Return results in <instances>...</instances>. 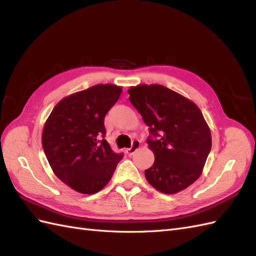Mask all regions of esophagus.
Instances as JSON below:
<instances>
[{
  "label": "esophagus",
  "mask_w": 256,
  "mask_h": 256,
  "mask_svg": "<svg viewBox=\"0 0 256 256\" xmlns=\"http://www.w3.org/2000/svg\"><path fill=\"white\" fill-rule=\"evenodd\" d=\"M140 146H141V142L140 141H138V140H134L132 143H131L130 148L127 150V152H128L129 156H131V154H134L136 150L140 148Z\"/></svg>",
  "instance_id": "esophagus-1"
}]
</instances>
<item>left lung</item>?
Masks as SVG:
<instances>
[{"label":"left lung","instance_id":"left-lung-1","mask_svg":"<svg viewBox=\"0 0 256 256\" xmlns=\"http://www.w3.org/2000/svg\"><path fill=\"white\" fill-rule=\"evenodd\" d=\"M130 102L148 126V147L154 154L145 177L154 189L174 194L202 174L212 150V134L198 106L159 84L128 90Z\"/></svg>","mask_w":256,"mask_h":256}]
</instances>
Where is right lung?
Returning <instances> with one entry per match:
<instances>
[{
  "mask_svg": "<svg viewBox=\"0 0 256 256\" xmlns=\"http://www.w3.org/2000/svg\"><path fill=\"white\" fill-rule=\"evenodd\" d=\"M120 94L122 88L113 84L74 92L53 108L44 124L42 142L51 168L83 194L104 189L124 156L104 138V116Z\"/></svg>",
  "mask_w": 256,
  "mask_h": 256,
  "instance_id": "1",
  "label": "right lung"
}]
</instances>
